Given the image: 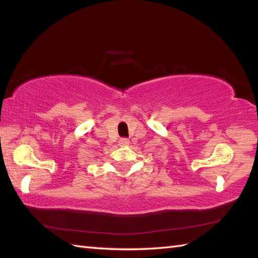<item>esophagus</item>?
<instances>
[{
	"label": "esophagus",
	"mask_w": 258,
	"mask_h": 258,
	"mask_svg": "<svg viewBox=\"0 0 258 258\" xmlns=\"http://www.w3.org/2000/svg\"><path fill=\"white\" fill-rule=\"evenodd\" d=\"M118 144H119L120 146H126V145H128V144H130V141H128L127 139H125V138H123V139H119V141H118Z\"/></svg>",
	"instance_id": "1"
}]
</instances>
